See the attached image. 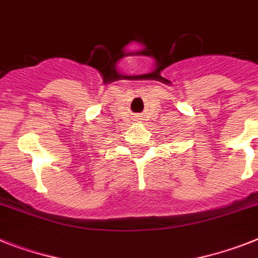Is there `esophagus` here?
I'll return each instance as SVG.
<instances>
[{
    "instance_id": "esophagus-1",
    "label": "esophagus",
    "mask_w": 258,
    "mask_h": 258,
    "mask_svg": "<svg viewBox=\"0 0 258 258\" xmlns=\"http://www.w3.org/2000/svg\"><path fill=\"white\" fill-rule=\"evenodd\" d=\"M135 118H136V119H139V115H135Z\"/></svg>"
}]
</instances>
